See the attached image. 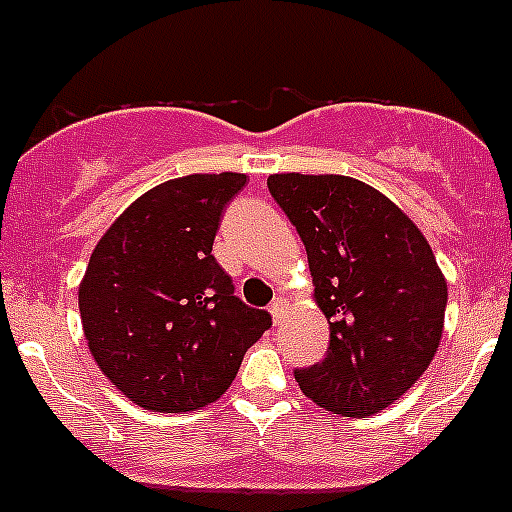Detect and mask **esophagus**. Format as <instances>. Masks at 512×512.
I'll return each instance as SVG.
<instances>
[{
    "label": "esophagus",
    "instance_id": "obj_1",
    "mask_svg": "<svg viewBox=\"0 0 512 512\" xmlns=\"http://www.w3.org/2000/svg\"><path fill=\"white\" fill-rule=\"evenodd\" d=\"M284 307H287V302H284V299H281V297H276L274 302H271L269 312H271V317H274V322L281 320V314H284Z\"/></svg>",
    "mask_w": 512,
    "mask_h": 512
}]
</instances>
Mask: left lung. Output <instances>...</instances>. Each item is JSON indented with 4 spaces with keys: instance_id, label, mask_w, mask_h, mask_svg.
<instances>
[{
    "instance_id": "8db88e82",
    "label": "left lung",
    "mask_w": 512,
    "mask_h": 512,
    "mask_svg": "<svg viewBox=\"0 0 512 512\" xmlns=\"http://www.w3.org/2000/svg\"><path fill=\"white\" fill-rule=\"evenodd\" d=\"M307 248L314 302L330 322L325 360L294 370L317 406L370 416L419 381L439 348L447 281L414 220L342 175L269 177Z\"/></svg>"
}]
</instances>
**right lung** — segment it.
Returning a JSON list of instances; mask_svg holds the SVG:
<instances>
[{
    "label": "right lung",
    "instance_id": "add662e5",
    "mask_svg": "<svg viewBox=\"0 0 512 512\" xmlns=\"http://www.w3.org/2000/svg\"><path fill=\"white\" fill-rule=\"evenodd\" d=\"M246 175H187L134 200L96 243L78 289L88 350L147 411L218 401L271 314L233 294L213 256L225 205Z\"/></svg>",
    "mask_w": 512,
    "mask_h": 512
}]
</instances>
